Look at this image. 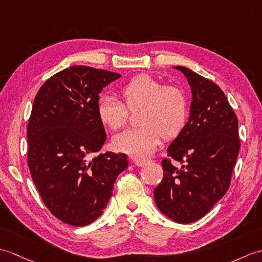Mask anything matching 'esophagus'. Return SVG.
I'll return each instance as SVG.
<instances>
[{"label": "esophagus", "instance_id": "1", "mask_svg": "<svg viewBox=\"0 0 262 262\" xmlns=\"http://www.w3.org/2000/svg\"><path fill=\"white\" fill-rule=\"evenodd\" d=\"M148 162V160H138V159H135L134 160V163H135V165L142 167L144 165H146V163Z\"/></svg>", "mask_w": 262, "mask_h": 262}]
</instances>
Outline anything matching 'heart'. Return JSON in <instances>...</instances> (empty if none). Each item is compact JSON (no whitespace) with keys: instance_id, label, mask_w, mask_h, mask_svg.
I'll return each mask as SVG.
<instances>
[{"instance_id":"1","label":"heart","mask_w":262,"mask_h":262,"mask_svg":"<svg viewBox=\"0 0 262 262\" xmlns=\"http://www.w3.org/2000/svg\"><path fill=\"white\" fill-rule=\"evenodd\" d=\"M120 95L130 111L141 108L136 128L120 132L113 145L121 153L134 157L150 155L160 145L162 136L171 139L184 128L188 116V103L181 89L164 84L149 75H138L120 88ZM115 96H103L97 103V115L103 125L112 129L123 127L128 110Z\"/></svg>"}]
</instances>
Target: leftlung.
I'll use <instances>...</instances> for the list:
<instances>
[{
    "instance_id": "1",
    "label": "left lung",
    "mask_w": 262,
    "mask_h": 262,
    "mask_svg": "<svg viewBox=\"0 0 262 262\" xmlns=\"http://www.w3.org/2000/svg\"><path fill=\"white\" fill-rule=\"evenodd\" d=\"M191 87L190 117L167 148V156L184 163L176 167L164 159L163 180L154 190L157 208L171 220L198 221L227 193L238 159V118L221 88L185 67Z\"/></svg>"
}]
</instances>
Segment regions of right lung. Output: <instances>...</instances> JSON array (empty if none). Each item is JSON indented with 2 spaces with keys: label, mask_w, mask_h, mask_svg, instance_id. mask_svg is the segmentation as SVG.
I'll return each instance as SVG.
<instances>
[{
  "label": "right lung",
  "mask_w": 262,
  "mask_h": 262,
  "mask_svg": "<svg viewBox=\"0 0 262 262\" xmlns=\"http://www.w3.org/2000/svg\"><path fill=\"white\" fill-rule=\"evenodd\" d=\"M116 72L72 66L42 84L28 124V165L51 213L74 227L93 223L113 195L127 155H96L106 142L97 115L102 88Z\"/></svg>",
  "instance_id": "right-lung-1"
}]
</instances>
